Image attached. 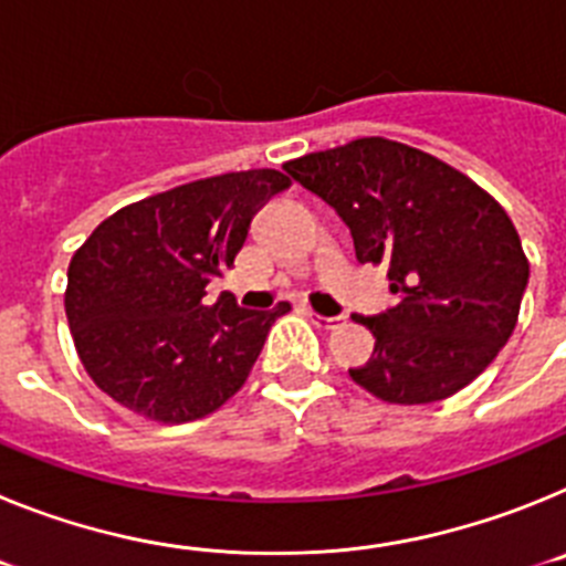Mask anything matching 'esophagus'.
I'll return each mask as SVG.
<instances>
[{
	"label": "esophagus",
	"instance_id": "34e87169",
	"mask_svg": "<svg viewBox=\"0 0 566 566\" xmlns=\"http://www.w3.org/2000/svg\"><path fill=\"white\" fill-rule=\"evenodd\" d=\"M308 317H312V323L317 328H326V332H332V328H339L345 323V314H334V317H323V314H317V312H308Z\"/></svg>",
	"mask_w": 566,
	"mask_h": 566
}]
</instances>
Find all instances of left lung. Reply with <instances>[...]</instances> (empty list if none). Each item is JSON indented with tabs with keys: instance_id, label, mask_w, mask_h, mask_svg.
Returning <instances> with one entry per match:
<instances>
[{
	"instance_id": "left-lung-1",
	"label": "left lung",
	"mask_w": 566,
	"mask_h": 566,
	"mask_svg": "<svg viewBox=\"0 0 566 566\" xmlns=\"http://www.w3.org/2000/svg\"><path fill=\"white\" fill-rule=\"evenodd\" d=\"M352 229L359 263L385 269L397 303L354 314L374 357L352 379L394 405L462 391L518 319L530 263L516 227L468 175L413 147L359 138L286 164Z\"/></svg>"
}]
</instances>
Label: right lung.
Instances as JSON below:
<instances>
[{
  "label": "right lung",
  "instance_id": "1",
  "mask_svg": "<svg viewBox=\"0 0 566 566\" xmlns=\"http://www.w3.org/2000/svg\"><path fill=\"white\" fill-rule=\"evenodd\" d=\"M289 184L277 169L214 175L98 223L70 260L64 312L104 394L155 422H192L240 391L289 303L254 312L227 292L203 297Z\"/></svg>",
  "mask_w": 566,
  "mask_h": 566
}]
</instances>
